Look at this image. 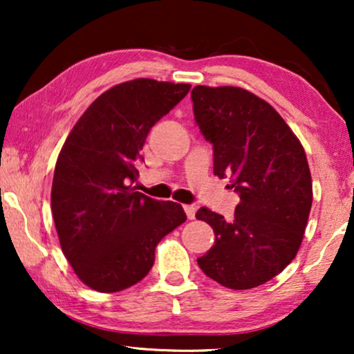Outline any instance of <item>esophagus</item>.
<instances>
[{
	"mask_svg": "<svg viewBox=\"0 0 354 354\" xmlns=\"http://www.w3.org/2000/svg\"><path fill=\"white\" fill-rule=\"evenodd\" d=\"M183 209H185V214H187V217L188 219H195V212H196V207L195 206H192V205H185L183 206Z\"/></svg>",
	"mask_w": 354,
	"mask_h": 354,
	"instance_id": "esophagus-1",
	"label": "esophagus"
}]
</instances>
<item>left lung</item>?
I'll list each match as a JSON object with an SVG mask.
<instances>
[{
	"mask_svg": "<svg viewBox=\"0 0 354 354\" xmlns=\"http://www.w3.org/2000/svg\"><path fill=\"white\" fill-rule=\"evenodd\" d=\"M195 120L214 149V174L240 195L232 221L201 207L216 240L198 266L232 290L259 287L297 256L313 205L306 153L268 101L240 86L192 90Z\"/></svg>",
	"mask_w": 354,
	"mask_h": 354,
	"instance_id": "left-lung-1",
	"label": "left lung"
}]
</instances>
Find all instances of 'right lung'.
Listing matches in <instances>:
<instances>
[{"instance_id": "add662e5", "label": "right lung", "mask_w": 354, "mask_h": 354, "mask_svg": "<svg viewBox=\"0 0 354 354\" xmlns=\"http://www.w3.org/2000/svg\"><path fill=\"white\" fill-rule=\"evenodd\" d=\"M188 84L124 82L77 120L55 167L51 211L62 253L82 282L101 293L138 283L164 236L187 221L174 201L135 192L149 130L190 91Z\"/></svg>"}]
</instances>
